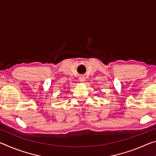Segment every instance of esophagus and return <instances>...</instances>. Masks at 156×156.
Masks as SVG:
<instances>
[{"mask_svg":"<svg viewBox=\"0 0 156 156\" xmlns=\"http://www.w3.org/2000/svg\"><path fill=\"white\" fill-rule=\"evenodd\" d=\"M79 80H80L81 83H83V82L85 81V77H84V76H80V77H79Z\"/></svg>","mask_w":156,"mask_h":156,"instance_id":"1","label":"esophagus"}]
</instances>
